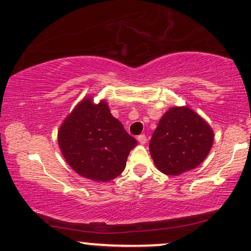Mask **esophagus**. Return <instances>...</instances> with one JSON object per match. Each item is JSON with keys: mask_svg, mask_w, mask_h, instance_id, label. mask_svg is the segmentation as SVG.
Listing matches in <instances>:
<instances>
[{"mask_svg": "<svg viewBox=\"0 0 251 251\" xmlns=\"http://www.w3.org/2000/svg\"><path fill=\"white\" fill-rule=\"evenodd\" d=\"M137 141H138V143L139 144H142V145H144L146 142H148V138H146V136L145 135H139L138 137H137Z\"/></svg>", "mask_w": 251, "mask_h": 251, "instance_id": "obj_1", "label": "esophagus"}]
</instances>
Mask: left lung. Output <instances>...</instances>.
I'll return each mask as SVG.
<instances>
[{
	"label": "left lung",
	"mask_w": 251,
	"mask_h": 251,
	"mask_svg": "<svg viewBox=\"0 0 251 251\" xmlns=\"http://www.w3.org/2000/svg\"><path fill=\"white\" fill-rule=\"evenodd\" d=\"M213 141L212 128L200 114L188 106H174L161 116L149 148L161 173L180 175L205 160Z\"/></svg>",
	"instance_id": "obj_1"
}]
</instances>
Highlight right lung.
Masks as SVG:
<instances>
[{"label": "right lung", "mask_w": 251, "mask_h": 251, "mask_svg": "<svg viewBox=\"0 0 251 251\" xmlns=\"http://www.w3.org/2000/svg\"><path fill=\"white\" fill-rule=\"evenodd\" d=\"M57 143L68 165L78 175L108 182L125 171L129 152L137 141L110 113L106 100L94 103L84 97L66 116L57 131Z\"/></svg>", "instance_id": "right-lung-1"}]
</instances>
